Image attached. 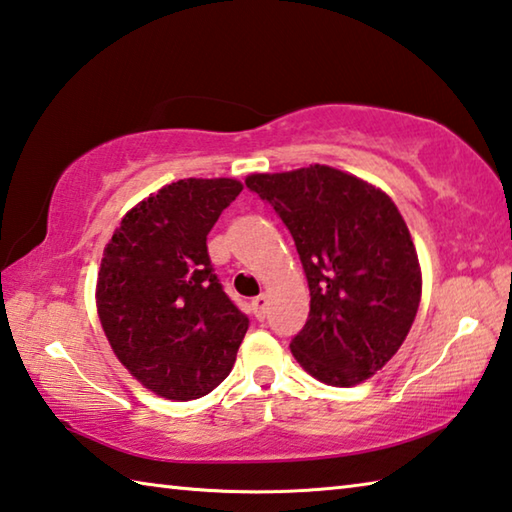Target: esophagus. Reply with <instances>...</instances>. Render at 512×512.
I'll return each instance as SVG.
<instances>
[{"label":"esophagus","mask_w":512,"mask_h":512,"mask_svg":"<svg viewBox=\"0 0 512 512\" xmlns=\"http://www.w3.org/2000/svg\"><path fill=\"white\" fill-rule=\"evenodd\" d=\"M250 307H253V314H255L257 320H264L266 309H268V298L264 296V293H259V296L253 298V302H250Z\"/></svg>","instance_id":"obj_1"}]
</instances>
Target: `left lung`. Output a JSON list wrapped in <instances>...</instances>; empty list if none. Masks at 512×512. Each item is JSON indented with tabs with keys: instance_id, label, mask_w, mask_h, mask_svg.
I'll return each mask as SVG.
<instances>
[{
	"instance_id": "8db88e82",
	"label": "left lung",
	"mask_w": 512,
	"mask_h": 512,
	"mask_svg": "<svg viewBox=\"0 0 512 512\" xmlns=\"http://www.w3.org/2000/svg\"><path fill=\"white\" fill-rule=\"evenodd\" d=\"M246 187L287 225L307 275L309 318L293 357L329 386L366 381L400 350L420 305L418 253L400 210L325 164L253 173Z\"/></svg>"
}]
</instances>
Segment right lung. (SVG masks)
I'll use <instances>...</instances> for the list:
<instances>
[{"label":"right lung","mask_w":512,"mask_h":512,"mask_svg":"<svg viewBox=\"0 0 512 512\" xmlns=\"http://www.w3.org/2000/svg\"><path fill=\"white\" fill-rule=\"evenodd\" d=\"M185 178L137 203L103 250L97 309L110 348L155 395L196 400L230 375L248 316L223 291L207 235L241 192Z\"/></svg>","instance_id":"right-lung-1"}]
</instances>
